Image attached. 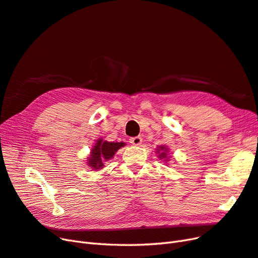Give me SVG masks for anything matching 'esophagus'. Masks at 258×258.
Listing matches in <instances>:
<instances>
[{
  "label": "esophagus",
  "mask_w": 258,
  "mask_h": 258,
  "mask_svg": "<svg viewBox=\"0 0 258 258\" xmlns=\"http://www.w3.org/2000/svg\"><path fill=\"white\" fill-rule=\"evenodd\" d=\"M129 141L132 145H140L142 143V138L141 137H134V138H130Z\"/></svg>",
  "instance_id": "esophagus-1"
}]
</instances>
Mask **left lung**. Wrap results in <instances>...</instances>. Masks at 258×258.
Returning a JSON list of instances; mask_svg holds the SVG:
<instances>
[{"instance_id": "8db88e82", "label": "left lung", "mask_w": 258, "mask_h": 258, "mask_svg": "<svg viewBox=\"0 0 258 258\" xmlns=\"http://www.w3.org/2000/svg\"><path fill=\"white\" fill-rule=\"evenodd\" d=\"M168 151H169V148H167V146H163V145L159 146L157 148L158 157L160 159H165V161H168L169 158H170V157H168Z\"/></svg>"}]
</instances>
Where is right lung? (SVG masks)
I'll return each instance as SVG.
<instances>
[{"label": "right lung", "instance_id": "obj_1", "mask_svg": "<svg viewBox=\"0 0 258 258\" xmlns=\"http://www.w3.org/2000/svg\"><path fill=\"white\" fill-rule=\"evenodd\" d=\"M124 145L126 144L122 142H107L103 141V139L97 140L95 146L91 150L90 157H88V166L93 170L102 169L104 161L112 159L115 153Z\"/></svg>", "mask_w": 258, "mask_h": 258}]
</instances>
